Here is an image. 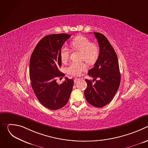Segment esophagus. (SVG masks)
Wrapping results in <instances>:
<instances>
[{
    "label": "esophagus",
    "instance_id": "34e87169",
    "mask_svg": "<svg viewBox=\"0 0 148 148\" xmlns=\"http://www.w3.org/2000/svg\"><path fill=\"white\" fill-rule=\"evenodd\" d=\"M79 80V78H76L74 79V82H78Z\"/></svg>",
    "mask_w": 148,
    "mask_h": 148
}]
</instances>
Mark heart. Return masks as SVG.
I'll use <instances>...</instances> for the list:
<instances>
[{
    "mask_svg": "<svg viewBox=\"0 0 148 148\" xmlns=\"http://www.w3.org/2000/svg\"><path fill=\"white\" fill-rule=\"evenodd\" d=\"M70 46L73 50L80 51L81 59L86 61L88 64H92L96 61L99 55L98 46L91 43V41L83 36H78L75 37L70 43ZM70 51L66 47H62L60 52L61 61L66 63L70 56ZM87 70V66L84 62H73L67 67L68 74L73 76H79L82 72Z\"/></svg>",
    "mask_w": 148,
    "mask_h": 148,
    "instance_id": "1",
    "label": "heart"
}]
</instances>
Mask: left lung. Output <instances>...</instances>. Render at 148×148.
Masks as SVG:
<instances>
[{
	"instance_id": "left-lung-1",
	"label": "left lung",
	"mask_w": 148,
	"mask_h": 148,
	"mask_svg": "<svg viewBox=\"0 0 148 148\" xmlns=\"http://www.w3.org/2000/svg\"><path fill=\"white\" fill-rule=\"evenodd\" d=\"M94 34L99 45V53L94 67L88 71V75L93 79H86L87 87L84 95L89 103L101 108L110 103L116 93L121 74L116 54L109 41L100 33Z\"/></svg>"
}]
</instances>
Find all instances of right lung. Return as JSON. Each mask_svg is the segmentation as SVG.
I'll use <instances>...</instances> for the list:
<instances>
[{
  "mask_svg": "<svg viewBox=\"0 0 148 148\" xmlns=\"http://www.w3.org/2000/svg\"><path fill=\"white\" fill-rule=\"evenodd\" d=\"M70 37L64 33L44 37L30 57L29 74L32 88L40 102L51 110H58L66 105L73 87V79L65 77L61 84L56 81L57 77L64 75L58 69L61 66L60 52Z\"/></svg>",
  "mask_w": 148,
  "mask_h": 148,
  "instance_id": "add662e5",
  "label": "right lung"
}]
</instances>
